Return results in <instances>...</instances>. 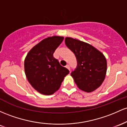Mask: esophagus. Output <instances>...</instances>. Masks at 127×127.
<instances>
[{
  "mask_svg": "<svg viewBox=\"0 0 127 127\" xmlns=\"http://www.w3.org/2000/svg\"><path fill=\"white\" fill-rule=\"evenodd\" d=\"M66 68H67V69H68V70L70 71V67H69V65H66Z\"/></svg>",
  "mask_w": 127,
  "mask_h": 127,
  "instance_id": "obj_1",
  "label": "esophagus"
}]
</instances>
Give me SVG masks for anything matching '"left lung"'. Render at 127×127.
Listing matches in <instances>:
<instances>
[{
	"label": "left lung",
	"mask_w": 127,
	"mask_h": 127,
	"mask_svg": "<svg viewBox=\"0 0 127 127\" xmlns=\"http://www.w3.org/2000/svg\"><path fill=\"white\" fill-rule=\"evenodd\" d=\"M66 47L74 53L77 68L71 75L80 89L86 92L96 90L101 85L107 72L104 55L92 45L79 39L66 37Z\"/></svg>",
	"instance_id": "obj_1"
}]
</instances>
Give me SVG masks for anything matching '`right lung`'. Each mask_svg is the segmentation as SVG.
<instances>
[{"instance_id": "1", "label": "right lung", "mask_w": 127, "mask_h": 127, "mask_svg": "<svg viewBox=\"0 0 127 127\" xmlns=\"http://www.w3.org/2000/svg\"><path fill=\"white\" fill-rule=\"evenodd\" d=\"M63 36L45 38L33 47L25 60V71L28 82L39 93L52 95L59 89L69 70L53 57Z\"/></svg>"}]
</instances>
